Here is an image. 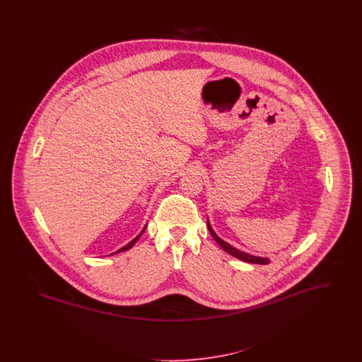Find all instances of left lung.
Segmentation results:
<instances>
[{
    "label": "left lung",
    "instance_id": "1",
    "mask_svg": "<svg viewBox=\"0 0 362 362\" xmlns=\"http://www.w3.org/2000/svg\"><path fill=\"white\" fill-rule=\"evenodd\" d=\"M207 229H209L210 235L213 236V239L217 241L218 245L224 250L225 252H228L229 255H232V257H235V258L240 259L243 262H248V263H257V264H267V263H270V259L269 258H262V257L250 255V254H247V252H243L240 250L232 247L230 244H228V243L223 240V239H220V238L216 235V232L213 230V228H211V225L209 223V220H207Z\"/></svg>",
    "mask_w": 362,
    "mask_h": 362
}]
</instances>
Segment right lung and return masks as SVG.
Here are the masks:
<instances>
[{"label":"right lung","mask_w":362,"mask_h":362,"mask_svg":"<svg viewBox=\"0 0 362 362\" xmlns=\"http://www.w3.org/2000/svg\"><path fill=\"white\" fill-rule=\"evenodd\" d=\"M145 228H146V226H145ZM145 228H144V229H142V230H141V233H139V235H138L137 238H134V239H133V240L130 241V243H129V244H127V245H124V247H122L121 250H118V251H117V252H122V251H126V250H130V248H132V247H133V245H134V244H136V241H137L138 239H139V238H141V235H142V233H144V230H145ZM117 252H114V254H117Z\"/></svg>","instance_id":"1"}]
</instances>
